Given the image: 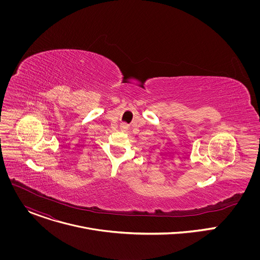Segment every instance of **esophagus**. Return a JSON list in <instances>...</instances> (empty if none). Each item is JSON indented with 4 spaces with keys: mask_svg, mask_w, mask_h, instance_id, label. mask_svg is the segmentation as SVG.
<instances>
[{
    "mask_svg": "<svg viewBox=\"0 0 260 260\" xmlns=\"http://www.w3.org/2000/svg\"><path fill=\"white\" fill-rule=\"evenodd\" d=\"M120 127H121V129H122V131H126V129H127V127H126V125H125V124H122Z\"/></svg>",
    "mask_w": 260,
    "mask_h": 260,
    "instance_id": "1",
    "label": "esophagus"
}]
</instances>
